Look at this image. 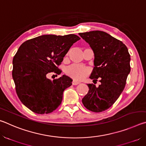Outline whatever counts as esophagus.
I'll use <instances>...</instances> for the list:
<instances>
[{
  "label": "esophagus",
  "instance_id": "34e87169",
  "mask_svg": "<svg viewBox=\"0 0 146 146\" xmlns=\"http://www.w3.org/2000/svg\"><path fill=\"white\" fill-rule=\"evenodd\" d=\"M78 84H80V82H78V81H76V80H73V82H72V84L73 85L76 86V85Z\"/></svg>",
  "mask_w": 146,
  "mask_h": 146
}]
</instances>
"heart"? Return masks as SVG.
Instances as JSON below:
<instances>
[{
	"label": "heart",
	"instance_id": "obj_1",
	"mask_svg": "<svg viewBox=\"0 0 146 146\" xmlns=\"http://www.w3.org/2000/svg\"><path fill=\"white\" fill-rule=\"evenodd\" d=\"M90 72V69L86 66L72 64L66 68L65 73L66 75L75 80H82L89 75Z\"/></svg>",
	"mask_w": 146,
	"mask_h": 146
}]
</instances>
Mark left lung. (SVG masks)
Segmentation results:
<instances>
[{"label": "left lung", "mask_w": 146, "mask_h": 146, "mask_svg": "<svg viewBox=\"0 0 146 146\" xmlns=\"http://www.w3.org/2000/svg\"><path fill=\"white\" fill-rule=\"evenodd\" d=\"M93 51L95 59L90 78L97 80L98 87L89 84L88 93L82 98L84 106L90 111L102 112L115 102L125 88L130 73V55L122 41L102 31L79 33Z\"/></svg>", "instance_id": "left-lung-1"}]
</instances>
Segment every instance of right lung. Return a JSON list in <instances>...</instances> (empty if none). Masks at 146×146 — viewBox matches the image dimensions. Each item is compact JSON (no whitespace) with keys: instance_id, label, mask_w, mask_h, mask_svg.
Instances as JSON below:
<instances>
[{"instance_id":"obj_1","label":"right lung","mask_w":146,"mask_h":146,"mask_svg":"<svg viewBox=\"0 0 146 146\" xmlns=\"http://www.w3.org/2000/svg\"><path fill=\"white\" fill-rule=\"evenodd\" d=\"M74 34L44 35L24 42L13 59L12 76L22 103L38 114L53 112L62 100L64 91L72 84L65 75L51 80L48 74L60 75V65L73 44L80 40Z\"/></svg>"}]
</instances>
